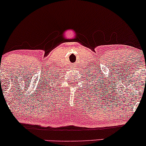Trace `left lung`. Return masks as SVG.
<instances>
[{
	"mask_svg": "<svg viewBox=\"0 0 146 146\" xmlns=\"http://www.w3.org/2000/svg\"><path fill=\"white\" fill-rule=\"evenodd\" d=\"M96 79H95V78H92V81H93V82H94L95 83V85H93V86H95V87H97V88H98V89H100V88H101V87H100V86H102V88H104V86H102V84H103V82H102V80H101V82H100V81H99V84L98 83V80H95ZM99 80H100V79H99ZM97 81V82H96V81ZM98 86H100V87H98ZM106 87V86H105ZM102 91H104V90H102ZM97 93H98V92H97Z\"/></svg>",
	"mask_w": 146,
	"mask_h": 146,
	"instance_id": "obj_1",
	"label": "left lung"
}]
</instances>
